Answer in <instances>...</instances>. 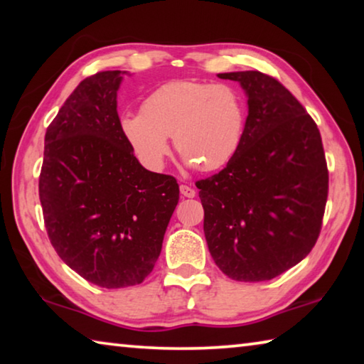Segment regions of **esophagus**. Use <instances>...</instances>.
<instances>
[{
	"label": "esophagus",
	"instance_id": "esophagus-1",
	"mask_svg": "<svg viewBox=\"0 0 364 364\" xmlns=\"http://www.w3.org/2000/svg\"><path fill=\"white\" fill-rule=\"evenodd\" d=\"M180 193H181L183 197H194L196 196V191L191 186H186V184H181Z\"/></svg>",
	"mask_w": 364,
	"mask_h": 364
}]
</instances>
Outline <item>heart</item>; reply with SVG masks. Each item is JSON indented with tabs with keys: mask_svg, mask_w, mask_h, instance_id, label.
Returning a JSON list of instances; mask_svg holds the SVG:
<instances>
[{
	"mask_svg": "<svg viewBox=\"0 0 364 364\" xmlns=\"http://www.w3.org/2000/svg\"><path fill=\"white\" fill-rule=\"evenodd\" d=\"M141 109L122 115L120 132L151 170L164 167L168 136L188 165L204 171L223 168L241 147L247 107L232 85L173 80L152 91Z\"/></svg>",
	"mask_w": 364,
	"mask_h": 364,
	"instance_id": "obj_1",
	"label": "heart"
}]
</instances>
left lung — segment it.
<instances>
[{
  "instance_id": "obj_1",
  "label": "left lung",
  "mask_w": 364,
  "mask_h": 364,
  "mask_svg": "<svg viewBox=\"0 0 364 364\" xmlns=\"http://www.w3.org/2000/svg\"><path fill=\"white\" fill-rule=\"evenodd\" d=\"M218 77L241 83L249 115L231 162L196 183L207 245L228 278L268 281L304 260L321 232L329 191L321 134L274 77L258 70Z\"/></svg>"
}]
</instances>
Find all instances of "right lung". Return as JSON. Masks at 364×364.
Instances as JSON below:
<instances>
[{"instance_id":"add662e5","label":"right lung","mask_w":364,"mask_h":364,"mask_svg":"<svg viewBox=\"0 0 364 364\" xmlns=\"http://www.w3.org/2000/svg\"><path fill=\"white\" fill-rule=\"evenodd\" d=\"M120 70L86 77L45 134L43 218L54 250L86 281L141 284L180 199L176 178L146 170L120 132Z\"/></svg>"}]
</instances>
